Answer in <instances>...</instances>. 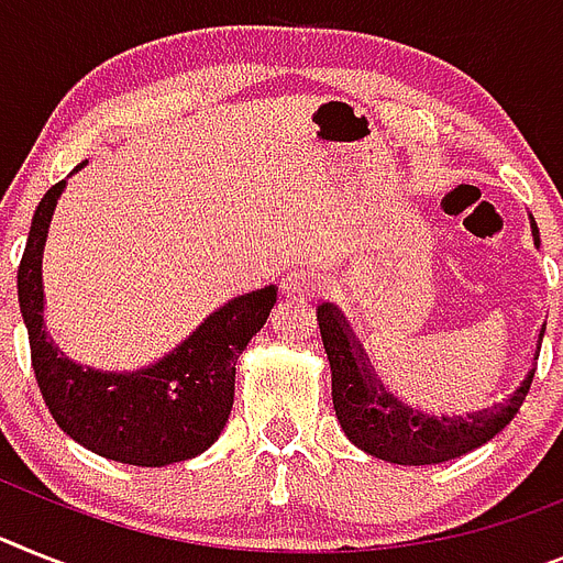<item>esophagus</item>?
I'll return each instance as SVG.
<instances>
[{"label":"esophagus","instance_id":"1","mask_svg":"<svg viewBox=\"0 0 563 563\" xmlns=\"http://www.w3.org/2000/svg\"><path fill=\"white\" fill-rule=\"evenodd\" d=\"M320 289H323L320 274L309 272V268H295L280 280L283 297H289V300H314Z\"/></svg>","mask_w":563,"mask_h":563}]
</instances>
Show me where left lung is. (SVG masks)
<instances>
[{"mask_svg":"<svg viewBox=\"0 0 563 563\" xmlns=\"http://www.w3.org/2000/svg\"><path fill=\"white\" fill-rule=\"evenodd\" d=\"M530 225L532 240L536 245H541V234H538L532 217ZM318 325L325 357L332 366V404L340 429L366 455L400 466L443 464V461L461 457L484 446L486 441H493L495 434L518 415L527 391H530L547 329L541 325V332H538L532 369L523 375L521 386L509 398L466 415H429L398 400L380 384V377L372 369L369 354L363 352V343L354 338L338 306L320 303Z\"/></svg>","mask_w":563,"mask_h":563,"instance_id":"1","label":"left lung"}]
</instances>
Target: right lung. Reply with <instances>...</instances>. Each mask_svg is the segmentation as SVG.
<instances>
[{
    "label": "right lung",
    "mask_w": 563,
    "mask_h": 563,
    "mask_svg": "<svg viewBox=\"0 0 563 563\" xmlns=\"http://www.w3.org/2000/svg\"><path fill=\"white\" fill-rule=\"evenodd\" d=\"M79 163L74 172L85 168ZM65 191L56 183L33 214L19 263V309L31 363L48 412L85 450L131 466H168L197 457L220 438L234 404L238 357L266 325L277 286L249 291L202 320L179 346L136 372H102L70 361L45 332L42 252Z\"/></svg>",
    "instance_id": "add662e5"
}]
</instances>
